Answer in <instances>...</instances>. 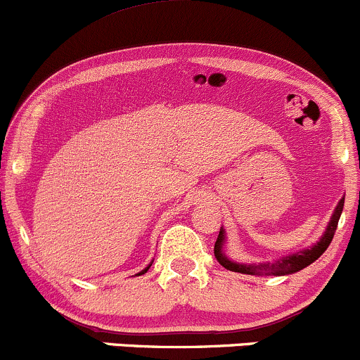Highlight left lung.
<instances>
[{"mask_svg": "<svg viewBox=\"0 0 360 360\" xmlns=\"http://www.w3.org/2000/svg\"><path fill=\"white\" fill-rule=\"evenodd\" d=\"M343 202H345V197L338 202V206L335 207L333 214H331L330 223H328L326 231L323 233V237L319 238L318 243H314L309 249L300 250L297 254H290L287 257H281L278 261L273 262H235L231 259H228L223 252V245H225V230H219L218 238H216L214 243V256L218 259L219 264L223 268L230 269V271L235 273H243V274H257V276H283V274H292L300 271V269L307 268L309 264L323 256L324 250L328 249L331 240H333V235L336 231V226H338V219L342 216L343 211Z\"/></svg>", "mask_w": 360, "mask_h": 360, "instance_id": "1", "label": "left lung"}]
</instances>
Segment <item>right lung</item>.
<instances>
[{
    "label": "right lung",
    "instance_id": "1",
    "mask_svg": "<svg viewBox=\"0 0 360 360\" xmlns=\"http://www.w3.org/2000/svg\"><path fill=\"white\" fill-rule=\"evenodd\" d=\"M150 264H153V262H150ZM150 264L148 266V268H146V269H142V271L141 273H137V276H141V274H144V273H148V269L150 268Z\"/></svg>",
    "mask_w": 360,
    "mask_h": 360
}]
</instances>
